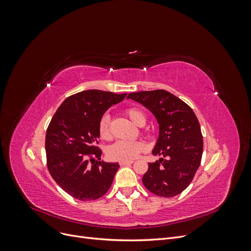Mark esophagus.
I'll return each mask as SVG.
<instances>
[{
    "label": "esophagus",
    "instance_id": "1",
    "mask_svg": "<svg viewBox=\"0 0 251 251\" xmlns=\"http://www.w3.org/2000/svg\"><path fill=\"white\" fill-rule=\"evenodd\" d=\"M133 162H134V161H120L119 164H120L121 166H125V165H131Z\"/></svg>",
    "mask_w": 251,
    "mask_h": 251
}]
</instances>
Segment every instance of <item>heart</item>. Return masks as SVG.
Instances as JSON below:
<instances>
[{"label":"heart","mask_w":251,"mask_h":251,"mask_svg":"<svg viewBox=\"0 0 251 251\" xmlns=\"http://www.w3.org/2000/svg\"><path fill=\"white\" fill-rule=\"evenodd\" d=\"M126 114L135 125L141 126L146 124V116L139 109L128 108L126 110ZM98 134L101 139L109 140L111 138L110 119L108 115H103L98 123ZM144 151H146V144L142 141L118 140L108 149L107 154L114 161H132Z\"/></svg>","instance_id":"obj_1"}]
</instances>
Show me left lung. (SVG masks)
<instances>
[{"instance_id":"left-lung-1","label":"left lung","mask_w":251,"mask_h":251,"mask_svg":"<svg viewBox=\"0 0 251 251\" xmlns=\"http://www.w3.org/2000/svg\"><path fill=\"white\" fill-rule=\"evenodd\" d=\"M127 98L148 108L159 124L153 155L163 158L149 163L142 178L143 185L164 198L181 194L191 184L202 159L203 137L196 114L188 104L165 90L130 93Z\"/></svg>"}]
</instances>
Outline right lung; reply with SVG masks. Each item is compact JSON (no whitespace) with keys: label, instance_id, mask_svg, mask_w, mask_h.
<instances>
[{"label":"right lung","instance_id":"add662e5","mask_svg":"<svg viewBox=\"0 0 251 251\" xmlns=\"http://www.w3.org/2000/svg\"><path fill=\"white\" fill-rule=\"evenodd\" d=\"M125 94L87 90L67 97L46 132L47 168L60 188L80 201L100 198L109 191L118 163L100 161L98 123Z\"/></svg>","mask_w":251,"mask_h":251}]
</instances>
